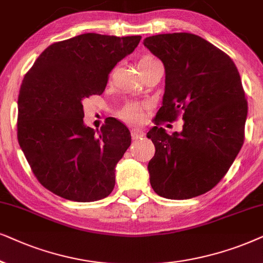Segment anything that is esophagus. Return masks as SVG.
Segmentation results:
<instances>
[{"instance_id": "34e87169", "label": "esophagus", "mask_w": 263, "mask_h": 263, "mask_svg": "<svg viewBox=\"0 0 263 263\" xmlns=\"http://www.w3.org/2000/svg\"><path fill=\"white\" fill-rule=\"evenodd\" d=\"M131 134H132V138L134 139H139L144 137V131H143L142 128H132Z\"/></svg>"}]
</instances>
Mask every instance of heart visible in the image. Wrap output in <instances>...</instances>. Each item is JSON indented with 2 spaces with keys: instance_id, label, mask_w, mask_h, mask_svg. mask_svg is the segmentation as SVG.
<instances>
[{
  "instance_id": "heart-1",
  "label": "heart",
  "mask_w": 263,
  "mask_h": 263,
  "mask_svg": "<svg viewBox=\"0 0 263 263\" xmlns=\"http://www.w3.org/2000/svg\"><path fill=\"white\" fill-rule=\"evenodd\" d=\"M155 61H157L155 58H153V56L150 55H145L141 59L139 65H148ZM143 108H144L143 104L128 103L120 110V117L127 122H138L141 121V119L143 117Z\"/></svg>"
}]
</instances>
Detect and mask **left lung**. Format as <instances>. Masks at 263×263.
Wrapping results in <instances>:
<instances>
[{"label":"left lung","mask_w":263,"mask_h":263,"mask_svg":"<svg viewBox=\"0 0 263 263\" xmlns=\"http://www.w3.org/2000/svg\"><path fill=\"white\" fill-rule=\"evenodd\" d=\"M143 44L166 71L162 107L146 134L155 145L150 184L170 199L205 194L225 177L244 143L248 102L239 72L226 52L196 34H156ZM179 116L183 131L170 136L159 125Z\"/></svg>","instance_id":"8db88e82"}]
</instances>
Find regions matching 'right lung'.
<instances>
[{"label": "right lung", "instance_id": "right-lung-1", "mask_svg": "<svg viewBox=\"0 0 263 263\" xmlns=\"http://www.w3.org/2000/svg\"><path fill=\"white\" fill-rule=\"evenodd\" d=\"M141 36L84 33L45 49L24 77L17 141L37 180L76 202L107 197L115 166L131 144L128 128L108 118L100 132L84 125L83 102L102 95L109 73Z\"/></svg>", "mask_w": 263, "mask_h": 263}]
</instances>
